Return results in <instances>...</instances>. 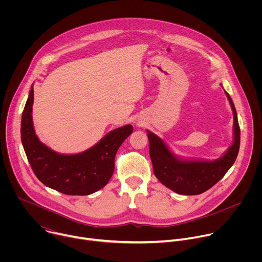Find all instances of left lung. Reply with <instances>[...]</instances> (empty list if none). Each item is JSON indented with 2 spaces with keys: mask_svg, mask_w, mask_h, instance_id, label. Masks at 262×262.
Listing matches in <instances>:
<instances>
[{
  "mask_svg": "<svg viewBox=\"0 0 262 262\" xmlns=\"http://www.w3.org/2000/svg\"><path fill=\"white\" fill-rule=\"evenodd\" d=\"M233 111V143L223 157L215 161H188L177 158L166 143L147 130L154 172L157 178L170 190L181 195H199L209 190L234 164L239 150L241 129L236 110L225 91Z\"/></svg>",
  "mask_w": 262,
  "mask_h": 262,
  "instance_id": "8db88e82",
  "label": "left lung"
}]
</instances>
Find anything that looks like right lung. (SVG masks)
I'll use <instances>...</instances> for the list:
<instances>
[{"label": "right lung", "mask_w": 262, "mask_h": 262, "mask_svg": "<svg viewBox=\"0 0 262 262\" xmlns=\"http://www.w3.org/2000/svg\"><path fill=\"white\" fill-rule=\"evenodd\" d=\"M34 90L31 87L20 124L21 143L31 168L45 185L65 195H90L108 182L115 169V156L133 133L130 124L106 134L86 151L60 155L37 138L32 120Z\"/></svg>", "instance_id": "right-lung-1"}]
</instances>
